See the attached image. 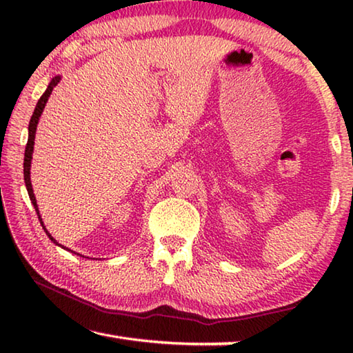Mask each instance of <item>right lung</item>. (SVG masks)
<instances>
[{
	"instance_id": "add662e5",
	"label": "right lung",
	"mask_w": 353,
	"mask_h": 353,
	"mask_svg": "<svg viewBox=\"0 0 353 353\" xmlns=\"http://www.w3.org/2000/svg\"><path fill=\"white\" fill-rule=\"evenodd\" d=\"M59 81H61V76L52 77V81L50 82V85H48L46 92H45L43 94H41L40 99H39V103H37V105H35V110H34L32 117H31V121H29V137H28V143H26V149H25V163H23V166H25V183H26V188H28L29 199H31L32 205H34V208H35V212H37V214H39L37 201H35V196H34V191H32L31 176H29V174H31V172H29V170H31V159H32V151H34V139H35V130H37L39 118H40V115H41V112H43V109H45L46 101H48V98H50L52 88H54V87L57 85ZM39 219H40V224L43 225V223H41L40 214H39ZM43 229H45V225H43ZM45 232H46V235L51 238L52 243H56L57 246H61V244H59V243L54 240V238H52L50 234H48L46 229H45ZM62 248H63V246H62ZM63 249H65V248H63Z\"/></svg>"
}]
</instances>
